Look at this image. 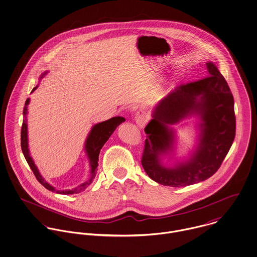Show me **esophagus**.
<instances>
[{"instance_id":"obj_1","label":"esophagus","mask_w":257,"mask_h":257,"mask_svg":"<svg viewBox=\"0 0 257 257\" xmlns=\"http://www.w3.org/2000/svg\"><path fill=\"white\" fill-rule=\"evenodd\" d=\"M135 120H136V123L138 124L139 126L143 127L147 122V117L143 113H138L135 117Z\"/></svg>"}]
</instances>
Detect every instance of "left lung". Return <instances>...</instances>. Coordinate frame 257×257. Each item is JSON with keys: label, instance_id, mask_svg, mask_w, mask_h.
<instances>
[{"label": "left lung", "instance_id": "1", "mask_svg": "<svg viewBox=\"0 0 257 257\" xmlns=\"http://www.w3.org/2000/svg\"><path fill=\"white\" fill-rule=\"evenodd\" d=\"M208 76L181 84L156 107L146 126L148 138L142 165L149 177L163 186L185 187L211 177L220 168L236 135L234 98L227 81L212 62L206 63ZM197 112L203 120L197 152L185 164L164 168L159 156L173 147L169 124Z\"/></svg>", "mask_w": 257, "mask_h": 257}]
</instances>
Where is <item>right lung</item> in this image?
I'll return each mask as SVG.
<instances>
[{"label":"right lung","mask_w":257,"mask_h":257,"mask_svg":"<svg viewBox=\"0 0 257 257\" xmlns=\"http://www.w3.org/2000/svg\"><path fill=\"white\" fill-rule=\"evenodd\" d=\"M37 87L33 88L32 92L36 90ZM29 103V99H26L25 105L23 107V122H22V127H21V136H20V141H21V150L23 153V156L26 159L28 165L30 166L31 170L33 171L34 175L36 179L38 180L41 185H43L47 190L56 192L57 194H61V195H73V194H78L83 192L89 185L93 182V180L96 177V169L98 167V160H99V152L100 149L103 147L105 142L108 140V138L111 136L113 131L116 129V127L120 125L123 121H125V118L121 116H116L112 118L108 119L106 121L100 122L99 124L95 125L88 138L86 140L85 143V150L86 153L90 159V164H91V177L89 178L86 182L79 185L78 187L72 189V190H56L54 187H52L50 184H48L43 177L40 175L39 171L32 160L31 157L29 156V151H28V142H27V125H26V114H27V104Z\"/></svg>","instance_id":"right-lung-1"}]
</instances>
